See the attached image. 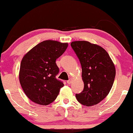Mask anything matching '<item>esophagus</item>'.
Listing matches in <instances>:
<instances>
[{
	"instance_id": "1",
	"label": "esophagus",
	"mask_w": 133,
	"mask_h": 133,
	"mask_svg": "<svg viewBox=\"0 0 133 133\" xmlns=\"http://www.w3.org/2000/svg\"><path fill=\"white\" fill-rule=\"evenodd\" d=\"M72 79H71V78H70L69 80H68V81H67V84H70L71 83H72Z\"/></svg>"
}]
</instances>
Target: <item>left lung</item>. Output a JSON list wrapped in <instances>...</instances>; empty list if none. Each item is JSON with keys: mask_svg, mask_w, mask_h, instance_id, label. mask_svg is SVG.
<instances>
[{"mask_svg": "<svg viewBox=\"0 0 133 133\" xmlns=\"http://www.w3.org/2000/svg\"><path fill=\"white\" fill-rule=\"evenodd\" d=\"M71 47L82 66L84 89L76 94L80 103L87 107L99 103L108 95L115 77V68L108 52L88 41H74Z\"/></svg>", "mask_w": 133, "mask_h": 133, "instance_id": "obj_1", "label": "left lung"}]
</instances>
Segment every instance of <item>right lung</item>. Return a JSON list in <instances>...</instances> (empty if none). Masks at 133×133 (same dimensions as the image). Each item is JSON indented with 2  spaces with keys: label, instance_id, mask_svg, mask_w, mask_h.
Listing matches in <instances>:
<instances>
[{
  "label": "right lung",
  "instance_id": "right-lung-1",
  "mask_svg": "<svg viewBox=\"0 0 133 133\" xmlns=\"http://www.w3.org/2000/svg\"><path fill=\"white\" fill-rule=\"evenodd\" d=\"M67 47V43L45 41L35 45L23 58L19 82L25 95L35 103H51L63 87V82L56 78L59 73L56 60Z\"/></svg>",
  "mask_w": 133,
  "mask_h": 133
}]
</instances>
